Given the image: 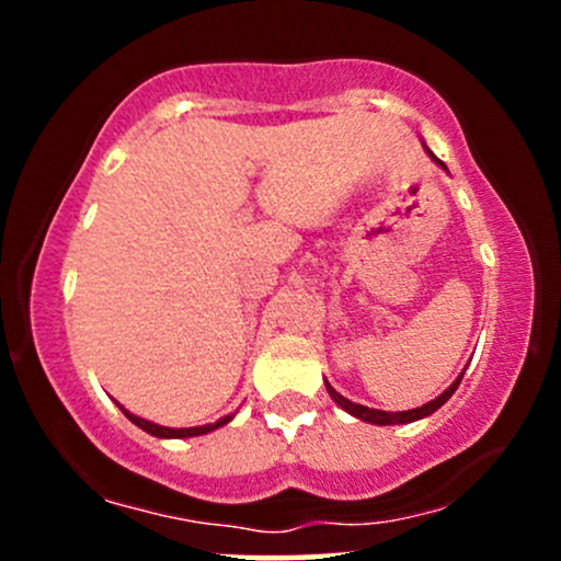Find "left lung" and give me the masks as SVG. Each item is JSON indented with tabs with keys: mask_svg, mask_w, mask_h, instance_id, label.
<instances>
[{
	"mask_svg": "<svg viewBox=\"0 0 561 561\" xmlns=\"http://www.w3.org/2000/svg\"><path fill=\"white\" fill-rule=\"evenodd\" d=\"M424 147V152H427L430 158L435 160L437 165H440L443 171H448L446 169V163H443L440 158H435L433 156V150H430L427 145H422ZM461 377H465V371H461L459 377L454 379V382L448 385L446 390L440 392V396L435 398V401H430V403H424V405H416V409H409V411H379V409H369V405H362V403H353V401H347L345 396H340L337 390L332 388L330 382H327L324 379V385H327V392H330V398L334 403L340 405V409L343 411H347V414L351 416H356V420H362V422H369V424H379V427H385V424H409V422H416V420H424V416H430V414H435L437 409H440L443 403L448 401L450 396H454L456 392V388H459V382H461Z\"/></svg>",
	"mask_w": 561,
	"mask_h": 561,
	"instance_id": "obj_1",
	"label": "left lung"
}]
</instances>
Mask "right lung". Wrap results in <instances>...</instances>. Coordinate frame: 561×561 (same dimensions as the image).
<instances>
[{"instance_id": "1", "label": "right lung", "mask_w": 561, "mask_h": 561, "mask_svg": "<svg viewBox=\"0 0 561 561\" xmlns=\"http://www.w3.org/2000/svg\"><path fill=\"white\" fill-rule=\"evenodd\" d=\"M115 403H118V401H115ZM118 409L124 411V414L128 416V422L137 424L139 430H145V433H150V435H156V437H165V440H169V437H197V435H208V433H214V430L224 427V424H229L231 420H234V414H227V416H221V420H218V422L203 424V427H179V430H173V427H163V424L141 420V416L131 414V411H126L121 403H118Z\"/></svg>"}]
</instances>
